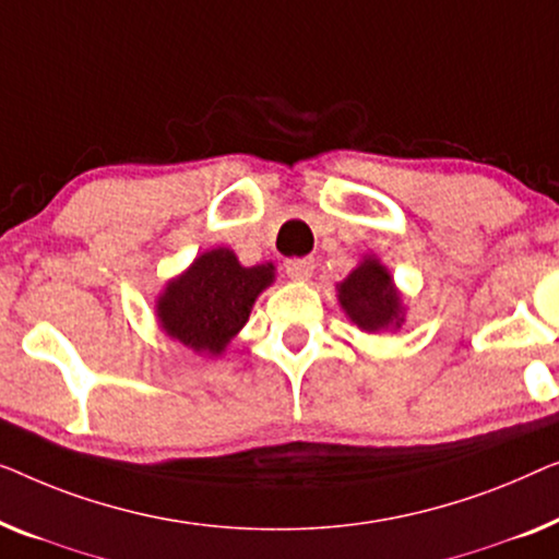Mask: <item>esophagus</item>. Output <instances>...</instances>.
I'll return each mask as SVG.
<instances>
[{
  "label": "esophagus",
  "instance_id": "34e87169",
  "mask_svg": "<svg viewBox=\"0 0 559 559\" xmlns=\"http://www.w3.org/2000/svg\"><path fill=\"white\" fill-rule=\"evenodd\" d=\"M313 258H288L286 276L294 281H309L313 276Z\"/></svg>",
  "mask_w": 559,
  "mask_h": 559
}]
</instances>
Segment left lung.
Returning a JSON list of instances; mask_svg holds the SVG:
<instances>
[{
  "label": "left lung",
  "instance_id": "1",
  "mask_svg": "<svg viewBox=\"0 0 559 559\" xmlns=\"http://www.w3.org/2000/svg\"><path fill=\"white\" fill-rule=\"evenodd\" d=\"M342 311L359 332H397L405 324V298L380 258L361 255L357 269L336 283Z\"/></svg>",
  "mask_w": 559,
  "mask_h": 559
}]
</instances>
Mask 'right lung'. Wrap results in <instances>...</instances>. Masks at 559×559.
Returning a JSON list of instances; mask_svg holds the SVG:
<instances>
[{"instance_id":"1","label":"right lung","mask_w":559,"mask_h":559,"mask_svg":"<svg viewBox=\"0 0 559 559\" xmlns=\"http://www.w3.org/2000/svg\"><path fill=\"white\" fill-rule=\"evenodd\" d=\"M276 281V265H242L230 248L204 250L169 278L154 301L159 329L198 357H219L248 324L255 298Z\"/></svg>"}]
</instances>
